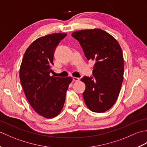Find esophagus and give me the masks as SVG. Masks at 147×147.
I'll use <instances>...</instances> for the list:
<instances>
[{"instance_id": "34e87169", "label": "esophagus", "mask_w": 147, "mask_h": 147, "mask_svg": "<svg viewBox=\"0 0 147 147\" xmlns=\"http://www.w3.org/2000/svg\"><path fill=\"white\" fill-rule=\"evenodd\" d=\"M73 80L74 82H78V81H80V78H76V77H73Z\"/></svg>"}]
</instances>
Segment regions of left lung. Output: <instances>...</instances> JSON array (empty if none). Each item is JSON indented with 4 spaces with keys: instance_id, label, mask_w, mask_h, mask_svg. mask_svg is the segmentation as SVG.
Returning <instances> with one entry per match:
<instances>
[{
    "instance_id": "obj_1",
    "label": "left lung",
    "mask_w": 147,
    "mask_h": 147,
    "mask_svg": "<svg viewBox=\"0 0 147 147\" xmlns=\"http://www.w3.org/2000/svg\"><path fill=\"white\" fill-rule=\"evenodd\" d=\"M78 40L88 60L95 61L92 77L81 80L86 85L83 98L95 112H104L115 104L119 94L124 74V58L114 37L102 29L77 31L72 33Z\"/></svg>"
}]
</instances>
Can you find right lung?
<instances>
[{
  "label": "right lung",
  "instance_id": "obj_1",
  "mask_svg": "<svg viewBox=\"0 0 147 147\" xmlns=\"http://www.w3.org/2000/svg\"><path fill=\"white\" fill-rule=\"evenodd\" d=\"M66 33H53L37 38L24 53L20 78L28 101L34 110L45 118L55 117L64 107L65 93L71 77L50 76L54 54Z\"/></svg>",
  "mask_w": 147,
  "mask_h": 147
}]
</instances>
